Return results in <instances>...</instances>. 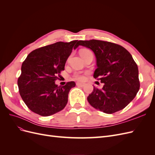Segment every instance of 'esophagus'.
Instances as JSON below:
<instances>
[{
  "instance_id": "obj_1",
  "label": "esophagus",
  "mask_w": 155,
  "mask_h": 155,
  "mask_svg": "<svg viewBox=\"0 0 155 155\" xmlns=\"http://www.w3.org/2000/svg\"><path fill=\"white\" fill-rule=\"evenodd\" d=\"M76 85L77 86H78V87H84L85 85V83H76Z\"/></svg>"
}]
</instances>
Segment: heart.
<instances>
[{
  "instance_id": "obj_1",
  "label": "heart",
  "mask_w": 155,
  "mask_h": 155,
  "mask_svg": "<svg viewBox=\"0 0 155 155\" xmlns=\"http://www.w3.org/2000/svg\"><path fill=\"white\" fill-rule=\"evenodd\" d=\"M87 53H92L91 51H90L89 50H81V55L82 54H87ZM74 78H76V79H78V80L79 81H84L85 79V77L84 75L80 74V73H76V74L74 75Z\"/></svg>"
}]
</instances>
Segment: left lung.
I'll use <instances>...</instances> for the list:
<instances>
[{"instance_id":"8db88e82","label":"left lung","mask_w":155,"mask_h":155,"mask_svg":"<svg viewBox=\"0 0 155 155\" xmlns=\"http://www.w3.org/2000/svg\"><path fill=\"white\" fill-rule=\"evenodd\" d=\"M79 44L94 53L97 68L94 78L104 84L101 89L94 86L87 97L89 104L107 114L124 109L140 88L138 68L132 55L123 46L107 41H79Z\"/></svg>"}]
</instances>
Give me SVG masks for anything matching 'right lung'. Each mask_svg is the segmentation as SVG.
Wrapping results in <instances>:
<instances>
[{"label":"right lung","mask_w":155,"mask_h":155,"mask_svg":"<svg viewBox=\"0 0 155 155\" xmlns=\"http://www.w3.org/2000/svg\"><path fill=\"white\" fill-rule=\"evenodd\" d=\"M79 45L78 40L57 42L32 51L27 56L22 64L17 84L22 100L32 112L48 116L66 106L68 93L76 83L70 81L61 87L55 81L64 70L72 49Z\"/></svg>","instance_id":"right-lung-1"}]
</instances>
